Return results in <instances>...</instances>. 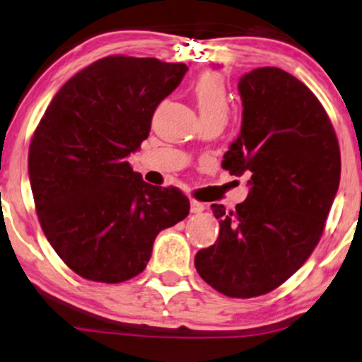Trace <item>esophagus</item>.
Listing matches in <instances>:
<instances>
[{"mask_svg":"<svg viewBox=\"0 0 362 362\" xmlns=\"http://www.w3.org/2000/svg\"><path fill=\"white\" fill-rule=\"evenodd\" d=\"M189 206H191V213H202V211H204V208H206L203 203L196 202V199H191Z\"/></svg>","mask_w":362,"mask_h":362,"instance_id":"obj_1","label":"esophagus"}]
</instances>
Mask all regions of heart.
Returning <instances> with one entry per match:
<instances>
[{"instance_id": "1", "label": "heart", "mask_w": 362, "mask_h": 362, "mask_svg": "<svg viewBox=\"0 0 362 362\" xmlns=\"http://www.w3.org/2000/svg\"><path fill=\"white\" fill-rule=\"evenodd\" d=\"M193 93L199 117L226 120L230 114V95L220 75L204 74L196 80Z\"/></svg>"}]
</instances>
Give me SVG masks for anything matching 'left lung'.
Returning <instances> with one entry per match:
<instances>
[{"label": "left lung", "instance_id": "1", "mask_svg": "<svg viewBox=\"0 0 362 362\" xmlns=\"http://www.w3.org/2000/svg\"><path fill=\"white\" fill-rule=\"evenodd\" d=\"M243 117L223 156L230 174L250 173V193L220 220L216 243L196 253L204 282L228 297L269 293L304 265L322 236L341 180L339 142L324 107L276 66L242 75Z\"/></svg>", "mask_w": 362, "mask_h": 362}]
</instances>
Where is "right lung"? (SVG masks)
Returning <instances> with one entry per match:
<instances>
[{"mask_svg": "<svg viewBox=\"0 0 362 362\" xmlns=\"http://www.w3.org/2000/svg\"><path fill=\"white\" fill-rule=\"evenodd\" d=\"M188 66L114 55L65 83L30 144L28 174L47 240L75 274L119 284L139 275L160 230L185 220L189 199L147 185L127 158Z\"/></svg>", "mask_w": 362, "mask_h": 362, "instance_id": "1", "label": "right lung"}]
</instances>
